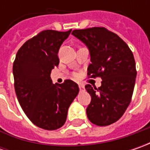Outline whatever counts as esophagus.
<instances>
[{
  "label": "esophagus",
  "instance_id": "obj_1",
  "mask_svg": "<svg viewBox=\"0 0 150 150\" xmlns=\"http://www.w3.org/2000/svg\"><path fill=\"white\" fill-rule=\"evenodd\" d=\"M79 89H80V91H83L84 90L83 84H79Z\"/></svg>",
  "mask_w": 150,
  "mask_h": 150
}]
</instances>
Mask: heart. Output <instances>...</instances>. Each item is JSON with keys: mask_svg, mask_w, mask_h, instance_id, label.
I'll use <instances>...</instances> for the list:
<instances>
[{"mask_svg": "<svg viewBox=\"0 0 150 150\" xmlns=\"http://www.w3.org/2000/svg\"><path fill=\"white\" fill-rule=\"evenodd\" d=\"M74 76H75V77H77V76H78V74H76V73H75V74H74Z\"/></svg>", "mask_w": 150, "mask_h": 150, "instance_id": "obj_1", "label": "heart"}]
</instances>
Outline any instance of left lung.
Returning <instances> with one entry per match:
<instances>
[{"instance_id": "8db88e82", "label": "left lung", "mask_w": 150, "mask_h": 150, "mask_svg": "<svg viewBox=\"0 0 150 150\" xmlns=\"http://www.w3.org/2000/svg\"><path fill=\"white\" fill-rule=\"evenodd\" d=\"M72 34L89 50L88 78L103 80L98 88L85 86L91 96L87 116L98 126L113 124L123 116L133 95L137 75L133 52L117 34L104 27L74 30Z\"/></svg>"}]
</instances>
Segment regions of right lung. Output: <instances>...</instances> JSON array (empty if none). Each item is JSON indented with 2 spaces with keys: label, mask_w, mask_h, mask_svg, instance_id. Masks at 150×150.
<instances>
[{
  "label": "right lung",
  "mask_w": 150,
  "mask_h": 150,
  "mask_svg": "<svg viewBox=\"0 0 150 150\" xmlns=\"http://www.w3.org/2000/svg\"><path fill=\"white\" fill-rule=\"evenodd\" d=\"M71 32H41L21 47L13 63L18 102L28 118L43 129H57L65 124L68 108L79 92L72 80L53 84L50 77L59 64L61 45Z\"/></svg>",
  "instance_id": "obj_1"
}]
</instances>
